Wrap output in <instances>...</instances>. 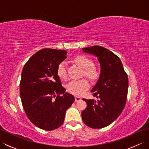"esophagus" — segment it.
Wrapping results in <instances>:
<instances>
[{
	"label": "esophagus",
	"instance_id": "34e87169",
	"mask_svg": "<svg viewBox=\"0 0 149 149\" xmlns=\"http://www.w3.org/2000/svg\"><path fill=\"white\" fill-rule=\"evenodd\" d=\"M81 99V98L80 97H75V102H77V101H79Z\"/></svg>",
	"mask_w": 149,
	"mask_h": 149
}]
</instances>
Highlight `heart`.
Here are the masks:
<instances>
[{
	"label": "heart",
	"mask_w": 149,
	"mask_h": 149,
	"mask_svg": "<svg viewBox=\"0 0 149 149\" xmlns=\"http://www.w3.org/2000/svg\"><path fill=\"white\" fill-rule=\"evenodd\" d=\"M74 61L75 63L83 68L82 75H85L91 81H96L99 79L100 75V70L95 65H93V61L89 57L85 55H78L75 56ZM57 75L62 80H66L67 78V71L64 62L60 63L57 68ZM66 90L68 93L74 95L81 96L90 88V83L86 79L80 80L72 81L66 85Z\"/></svg>",
	"instance_id": "heart-1"
}]
</instances>
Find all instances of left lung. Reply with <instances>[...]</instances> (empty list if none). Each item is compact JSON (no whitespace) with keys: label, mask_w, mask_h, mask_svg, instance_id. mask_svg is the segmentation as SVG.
I'll use <instances>...</instances> for the list:
<instances>
[{"label":"left lung","mask_w":149,"mask_h":149,"mask_svg":"<svg viewBox=\"0 0 149 149\" xmlns=\"http://www.w3.org/2000/svg\"><path fill=\"white\" fill-rule=\"evenodd\" d=\"M84 52L97 57L101 70L99 79L91 91L95 100L83 99L87 104L82 111L84 123L93 129L111 124L124 108L128 91V76L121 60L109 50L101 46L83 48Z\"/></svg>","instance_id":"1"}]
</instances>
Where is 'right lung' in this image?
Masks as SVG:
<instances>
[{"label": "right lung", "instance_id": "obj_1", "mask_svg": "<svg viewBox=\"0 0 149 149\" xmlns=\"http://www.w3.org/2000/svg\"><path fill=\"white\" fill-rule=\"evenodd\" d=\"M63 50L42 49L33 54L22 72L20 95L28 118L36 127L52 131L64 122L66 111L74 102L65 92L57 68L66 58Z\"/></svg>", "mask_w": 149, "mask_h": 149}]
</instances>
